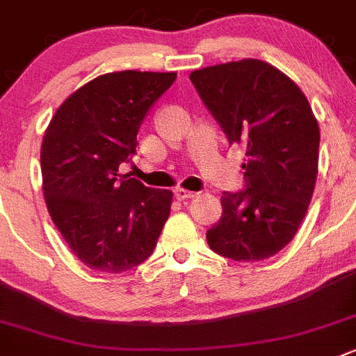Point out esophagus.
<instances>
[{
  "label": "esophagus",
  "instance_id": "esophagus-1",
  "mask_svg": "<svg viewBox=\"0 0 356 356\" xmlns=\"http://www.w3.org/2000/svg\"><path fill=\"white\" fill-rule=\"evenodd\" d=\"M175 197L178 199V201H185V199H192V197H195V192H192V191H185V188L178 187V188H175Z\"/></svg>",
  "mask_w": 356,
  "mask_h": 356
}]
</instances>
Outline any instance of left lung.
I'll use <instances>...</instances> for the list:
<instances>
[{"instance_id":"left-lung-1","label":"left lung","mask_w":356,"mask_h":356,"mask_svg":"<svg viewBox=\"0 0 356 356\" xmlns=\"http://www.w3.org/2000/svg\"><path fill=\"white\" fill-rule=\"evenodd\" d=\"M191 80L246 157V188L223 192L222 218L206 232L209 248L236 262L269 259L292 241L313 197L320 127L309 101L259 59L195 70Z\"/></svg>"}]
</instances>
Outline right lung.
<instances>
[{"instance_id": "1", "label": "right lung", "mask_w": 356, "mask_h": 356, "mask_svg": "<svg viewBox=\"0 0 356 356\" xmlns=\"http://www.w3.org/2000/svg\"><path fill=\"white\" fill-rule=\"evenodd\" d=\"M176 73L115 71L74 90L57 108L42 141V188L57 231L80 262L125 273L154 252L172 192L120 175L136 154L152 104Z\"/></svg>"}]
</instances>
